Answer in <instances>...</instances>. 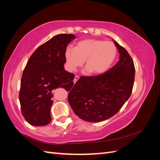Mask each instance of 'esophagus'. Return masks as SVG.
<instances>
[{"instance_id": "1", "label": "esophagus", "mask_w": 160, "mask_h": 160, "mask_svg": "<svg viewBox=\"0 0 160 160\" xmlns=\"http://www.w3.org/2000/svg\"><path fill=\"white\" fill-rule=\"evenodd\" d=\"M79 79V76H77V75H75V78H74V80H73V82H74V83H76V82H77V80H78Z\"/></svg>"}]
</instances>
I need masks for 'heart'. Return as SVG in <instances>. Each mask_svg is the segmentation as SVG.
Wrapping results in <instances>:
<instances>
[{
  "mask_svg": "<svg viewBox=\"0 0 160 160\" xmlns=\"http://www.w3.org/2000/svg\"><path fill=\"white\" fill-rule=\"evenodd\" d=\"M117 56V47L111 41L88 38L68 47L65 51L67 67L75 71L84 63L90 74L99 75L107 71Z\"/></svg>",
  "mask_w": 160,
  "mask_h": 160,
  "instance_id": "heart-1",
  "label": "heart"
}]
</instances>
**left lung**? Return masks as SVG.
I'll use <instances>...</instances> for the list:
<instances>
[{
  "instance_id": "1",
  "label": "left lung",
  "mask_w": 160,
  "mask_h": 160,
  "mask_svg": "<svg viewBox=\"0 0 160 160\" xmlns=\"http://www.w3.org/2000/svg\"><path fill=\"white\" fill-rule=\"evenodd\" d=\"M119 60L105 73L81 77L69 89L68 101L74 113L88 122H100L117 113L132 94L135 67L127 50L115 40Z\"/></svg>"
}]
</instances>
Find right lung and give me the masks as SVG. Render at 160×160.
<instances>
[{"instance_id": "right-lung-1", "label": "right lung", "mask_w": 160, "mask_h": 160, "mask_svg": "<svg viewBox=\"0 0 160 160\" xmlns=\"http://www.w3.org/2000/svg\"><path fill=\"white\" fill-rule=\"evenodd\" d=\"M76 37L72 34H59L38 47L24 69L19 93L21 111L33 126H44L51 121L52 90L69 89L74 74L65 70V51Z\"/></svg>"}]
</instances>
